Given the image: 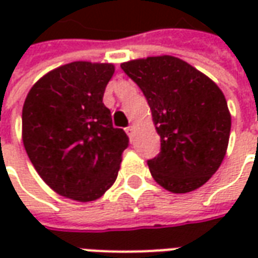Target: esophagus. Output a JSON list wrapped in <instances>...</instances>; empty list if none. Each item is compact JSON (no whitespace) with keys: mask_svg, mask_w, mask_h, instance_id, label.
I'll use <instances>...</instances> for the list:
<instances>
[{"mask_svg":"<svg viewBox=\"0 0 258 258\" xmlns=\"http://www.w3.org/2000/svg\"><path fill=\"white\" fill-rule=\"evenodd\" d=\"M134 130H135L134 125H128V127H127V128H125V133H127V134H128L130 138H131V137H133V134H134Z\"/></svg>","mask_w":258,"mask_h":258,"instance_id":"obj_1","label":"esophagus"}]
</instances>
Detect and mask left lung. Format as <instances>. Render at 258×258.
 <instances>
[{
    "mask_svg": "<svg viewBox=\"0 0 258 258\" xmlns=\"http://www.w3.org/2000/svg\"><path fill=\"white\" fill-rule=\"evenodd\" d=\"M149 103L160 153L148 160L153 179L173 194L205 185L227 153L231 113L218 85L170 55L121 63Z\"/></svg>",
    "mask_w": 258,
    "mask_h": 258,
    "instance_id": "8db88e82",
    "label": "left lung"
}]
</instances>
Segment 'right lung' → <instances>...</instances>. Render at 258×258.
<instances>
[{"label":"right lung","mask_w":258,"mask_h":258,"mask_svg":"<svg viewBox=\"0 0 258 258\" xmlns=\"http://www.w3.org/2000/svg\"><path fill=\"white\" fill-rule=\"evenodd\" d=\"M112 63L72 62L31 87L22 112L27 156L44 182L77 202L101 198L117 178L128 137L114 128L103 94Z\"/></svg>","instance_id":"right-lung-1"}]
</instances>
